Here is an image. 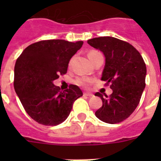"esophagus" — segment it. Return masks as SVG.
Returning a JSON list of instances; mask_svg holds the SVG:
<instances>
[{"label":"esophagus","mask_w":161,"mask_h":161,"mask_svg":"<svg viewBox=\"0 0 161 161\" xmlns=\"http://www.w3.org/2000/svg\"><path fill=\"white\" fill-rule=\"evenodd\" d=\"M83 95L87 96V97H92V96H93V93H88V92H86V93H83Z\"/></svg>","instance_id":"1"}]
</instances>
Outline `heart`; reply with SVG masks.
I'll use <instances>...</instances> for the list:
<instances>
[{"instance_id": "heart-1", "label": "heart", "mask_w": 161, "mask_h": 161, "mask_svg": "<svg viewBox=\"0 0 161 161\" xmlns=\"http://www.w3.org/2000/svg\"><path fill=\"white\" fill-rule=\"evenodd\" d=\"M99 53H98V52L96 51H91L89 53H88V58H89V59L90 58H92L93 57V56H95L96 54ZM90 82V80L88 79V78H80V79H78V81H77V83L79 84V85H83V86H86L87 84H88V83H89Z\"/></svg>"}]
</instances>
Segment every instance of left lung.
Instances as JSON below:
<instances>
[{
  "label": "left lung",
  "mask_w": 161,
  "mask_h": 161,
  "mask_svg": "<svg viewBox=\"0 0 161 161\" xmlns=\"http://www.w3.org/2000/svg\"><path fill=\"white\" fill-rule=\"evenodd\" d=\"M91 47L101 51L105 65L101 79L113 90L106 98L99 93L103 105L95 112L96 117L108 124H118L130 117L140 103L145 88L146 66L136 49L119 39L101 36L88 40Z\"/></svg>",
  "instance_id": "obj_1"
}]
</instances>
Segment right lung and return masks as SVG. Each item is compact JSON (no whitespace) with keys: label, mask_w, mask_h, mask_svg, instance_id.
Returning a JSON list of instances; mask_svg holds the SVG:
<instances>
[{"label":"right lung","mask_w":161,"mask_h":161,"mask_svg":"<svg viewBox=\"0 0 161 161\" xmlns=\"http://www.w3.org/2000/svg\"><path fill=\"white\" fill-rule=\"evenodd\" d=\"M83 41L45 40L31 44L20 55L14 68V88L29 116L39 124L55 126L68 117L83 92L70 85L63 92L53 81L68 71L69 61Z\"/></svg>","instance_id":"1"}]
</instances>
